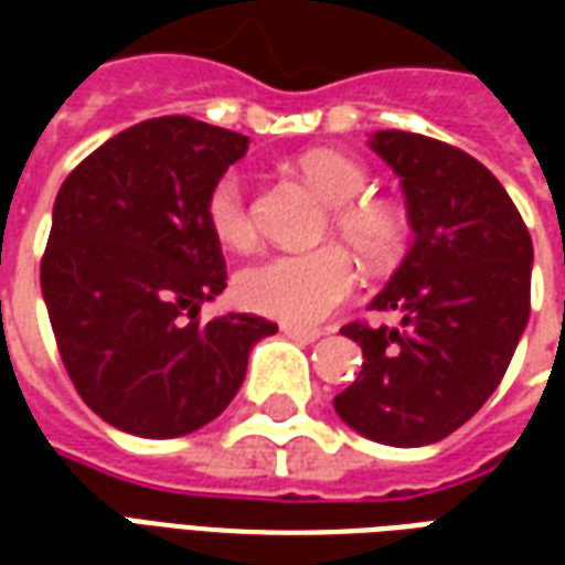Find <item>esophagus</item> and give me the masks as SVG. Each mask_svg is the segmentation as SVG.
Wrapping results in <instances>:
<instances>
[{"instance_id": "esophagus-1", "label": "esophagus", "mask_w": 565, "mask_h": 565, "mask_svg": "<svg viewBox=\"0 0 565 565\" xmlns=\"http://www.w3.org/2000/svg\"><path fill=\"white\" fill-rule=\"evenodd\" d=\"M281 332L287 335V339H294V342H318L320 335H323V330H311V327H294V323H284Z\"/></svg>"}]
</instances>
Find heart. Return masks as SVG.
I'll return each mask as SVG.
<instances>
[{
    "label": "heart",
    "mask_w": 565,
    "mask_h": 565,
    "mask_svg": "<svg viewBox=\"0 0 565 565\" xmlns=\"http://www.w3.org/2000/svg\"><path fill=\"white\" fill-rule=\"evenodd\" d=\"M299 172L332 205L330 233L342 238L369 269H387L403 257L408 242V217L387 199H363L369 172L339 150H308L299 157ZM205 221L223 247L247 250L257 245V223L247 202V184L238 172H223L205 196ZM356 269L351 254L339 245L308 254H275L238 275L235 294L242 306L311 327L351 299Z\"/></svg>",
    "instance_id": "obj_1"
}]
</instances>
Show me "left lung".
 Returning <instances> with one entry per match:
<instances>
[{"label":"left lung","instance_id":"left-lung-1","mask_svg":"<svg viewBox=\"0 0 565 565\" xmlns=\"http://www.w3.org/2000/svg\"><path fill=\"white\" fill-rule=\"evenodd\" d=\"M372 150L399 174L415 242L372 306L399 327L348 323L363 369L332 405L360 436L420 448L490 399L530 320L533 238L493 172L466 150L381 129Z\"/></svg>","mask_w":565,"mask_h":565}]
</instances>
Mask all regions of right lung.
<instances>
[{
	"instance_id": "obj_1",
	"label": "right lung",
	"mask_w": 565,
	"mask_h": 565,
	"mask_svg": "<svg viewBox=\"0 0 565 565\" xmlns=\"http://www.w3.org/2000/svg\"><path fill=\"white\" fill-rule=\"evenodd\" d=\"M245 150L242 132L153 117L93 150L56 193L47 318L81 399L124 433L174 438L214 420L250 348L278 330L257 315L196 318L226 287L205 196Z\"/></svg>"
}]
</instances>
